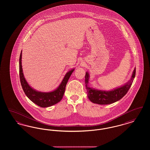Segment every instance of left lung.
Returning <instances> with one entry per match:
<instances>
[{
    "instance_id": "1",
    "label": "left lung",
    "mask_w": 150,
    "mask_h": 150,
    "mask_svg": "<svg viewBox=\"0 0 150 150\" xmlns=\"http://www.w3.org/2000/svg\"><path fill=\"white\" fill-rule=\"evenodd\" d=\"M136 76V68H134L131 78L125 84L116 88L111 91H102L93 88L89 86V74L86 72L85 83L87 96L92 102L99 105H109L121 99L128 92Z\"/></svg>"
}]
</instances>
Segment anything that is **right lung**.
I'll return each mask as SVG.
<instances>
[{
  "label": "right lung",
  "mask_w": 150,
  "mask_h": 150,
  "mask_svg": "<svg viewBox=\"0 0 150 150\" xmlns=\"http://www.w3.org/2000/svg\"><path fill=\"white\" fill-rule=\"evenodd\" d=\"M74 70L75 69H72L65 74L59 86L54 91L49 92H39L30 86L25 78L22 67V51L20 54L19 71L22 88L29 100L40 107H50L61 101L64 96L67 83Z\"/></svg>",
  "instance_id": "1"
}]
</instances>
